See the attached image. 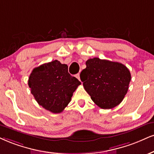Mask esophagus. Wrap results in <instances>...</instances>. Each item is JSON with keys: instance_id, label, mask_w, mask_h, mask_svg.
I'll list each match as a JSON object with an SVG mask.
<instances>
[{"instance_id": "obj_1", "label": "esophagus", "mask_w": 154, "mask_h": 154, "mask_svg": "<svg viewBox=\"0 0 154 154\" xmlns=\"http://www.w3.org/2000/svg\"><path fill=\"white\" fill-rule=\"evenodd\" d=\"M75 77H76L79 80H80V73L76 74V75H75Z\"/></svg>"}]
</instances>
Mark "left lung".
<instances>
[{"instance_id": "left-lung-1", "label": "left lung", "mask_w": 154, "mask_h": 154, "mask_svg": "<svg viewBox=\"0 0 154 154\" xmlns=\"http://www.w3.org/2000/svg\"><path fill=\"white\" fill-rule=\"evenodd\" d=\"M80 74L81 80L93 101L103 109L119 105L127 94L131 79L123 64L98 58H90Z\"/></svg>"}]
</instances>
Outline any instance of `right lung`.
I'll return each mask as SVG.
<instances>
[{"label":"right lung","mask_w":154,"mask_h":154,"mask_svg":"<svg viewBox=\"0 0 154 154\" xmlns=\"http://www.w3.org/2000/svg\"><path fill=\"white\" fill-rule=\"evenodd\" d=\"M81 84L68 73V66L57 60L35 68L28 79V86L38 103L54 113L63 111Z\"/></svg>","instance_id":"add662e5"}]
</instances>
